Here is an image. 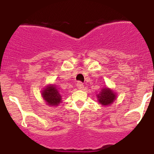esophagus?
Instances as JSON below:
<instances>
[{
	"label": "esophagus",
	"instance_id": "1",
	"mask_svg": "<svg viewBox=\"0 0 154 154\" xmlns=\"http://www.w3.org/2000/svg\"><path fill=\"white\" fill-rule=\"evenodd\" d=\"M77 86L78 89H83V88H84V84H83L82 82H80V81L77 82Z\"/></svg>",
	"mask_w": 154,
	"mask_h": 154
}]
</instances>
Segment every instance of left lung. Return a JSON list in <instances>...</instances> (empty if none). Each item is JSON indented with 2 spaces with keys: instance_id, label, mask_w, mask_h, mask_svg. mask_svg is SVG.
<instances>
[{
  "instance_id": "8db88e82",
  "label": "left lung",
  "mask_w": 154,
  "mask_h": 154,
  "mask_svg": "<svg viewBox=\"0 0 154 154\" xmlns=\"http://www.w3.org/2000/svg\"><path fill=\"white\" fill-rule=\"evenodd\" d=\"M98 101L100 104L104 105V106H107L110 105L113 102V100L116 98V94L111 91V90L108 89V88H104L97 95Z\"/></svg>"
}]
</instances>
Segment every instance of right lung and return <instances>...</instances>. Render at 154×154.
<instances>
[{"label": "right lung", "mask_w": 154, "mask_h": 154, "mask_svg": "<svg viewBox=\"0 0 154 154\" xmlns=\"http://www.w3.org/2000/svg\"><path fill=\"white\" fill-rule=\"evenodd\" d=\"M42 96L50 106H57L61 102V96L54 86H48L43 91Z\"/></svg>", "instance_id": "right-lung-1"}]
</instances>
